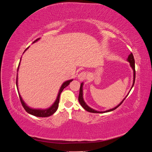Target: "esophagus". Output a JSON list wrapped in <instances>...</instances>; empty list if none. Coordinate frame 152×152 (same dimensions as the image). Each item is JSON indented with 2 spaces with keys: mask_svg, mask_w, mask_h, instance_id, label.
<instances>
[{
  "mask_svg": "<svg viewBox=\"0 0 152 152\" xmlns=\"http://www.w3.org/2000/svg\"><path fill=\"white\" fill-rule=\"evenodd\" d=\"M78 78H79V79L80 81L85 80L86 78H87V73H86V72L83 71V72H80L79 74V75H78Z\"/></svg>",
  "mask_w": 152,
  "mask_h": 152,
  "instance_id": "1",
  "label": "esophagus"
}]
</instances>
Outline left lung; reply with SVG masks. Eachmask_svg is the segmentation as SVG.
Wrapping results in <instances>:
<instances>
[{
	"label": "left lung",
	"mask_w": 152,
	"mask_h": 152,
	"mask_svg": "<svg viewBox=\"0 0 152 152\" xmlns=\"http://www.w3.org/2000/svg\"><path fill=\"white\" fill-rule=\"evenodd\" d=\"M127 61L130 63V65H131V66L132 67V68L133 69V71H134V80H133V84H132V87H133V86H134V82H135V77H136V71H135V61H134V56H133V54L132 53H131L128 56V59H127ZM82 86H83V83H82L80 84V91H79V102L80 103V104H81V106L82 107H83L86 111L89 112H91V113H104V112H111V111H113V110H115L116 108H117L119 106H120L124 101V99H125L126 98V97L124 98L122 101V102L119 104L118 105H117L116 107H115L112 109H110V110H107V111H104V112H98V111H96V110H93L90 107H89L88 106H87L86 104V103L84 102V101L83 99V93H82ZM132 89V88H131Z\"/></svg>",
	"instance_id": "left-lung-1"
}]
</instances>
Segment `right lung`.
I'll list each match as a JSON object with an SVG mask.
<instances>
[{"mask_svg": "<svg viewBox=\"0 0 152 152\" xmlns=\"http://www.w3.org/2000/svg\"><path fill=\"white\" fill-rule=\"evenodd\" d=\"M38 40H39V39H36L34 42H37ZM26 48L25 49V50L28 49ZM19 65H20V63H19ZM19 65H18V68H19ZM73 80H67L66 82H64V83L62 84L61 87L60 89H59V93L58 95V97L56 100L55 101V102L54 103V104L50 107V108L46 109V110H39V109H33V108H31L30 107H28V106H27L25 103L23 102V100L22 99L21 96L19 93V97H20V102L21 103V104L23 106V107L24 108V109L26 110V112H28V113L31 114V115H33L34 116L36 117H49L50 115H52L53 113H54L55 112H56V110L58 108V104H59V96H60V94L61 93V92L63 91V90L65 88L66 86H68L69 84H70V82L72 81ZM17 82H18V75L16 77V86L18 87V84H17Z\"/></svg>", "mask_w": 152, "mask_h": 152, "instance_id": "obj_1", "label": "right lung"}]
</instances>
